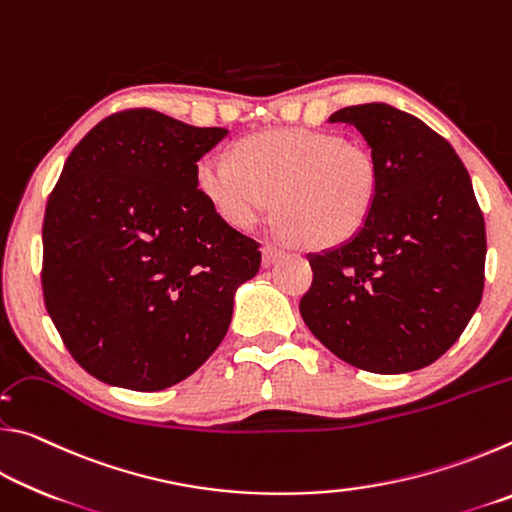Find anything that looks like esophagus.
Wrapping results in <instances>:
<instances>
[{
  "label": "esophagus",
  "mask_w": 512,
  "mask_h": 512,
  "mask_svg": "<svg viewBox=\"0 0 512 512\" xmlns=\"http://www.w3.org/2000/svg\"><path fill=\"white\" fill-rule=\"evenodd\" d=\"M282 255H284L282 248H277L273 244H264L262 246V264L264 266H273Z\"/></svg>",
  "instance_id": "esophagus-1"
}]
</instances>
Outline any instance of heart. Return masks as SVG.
<instances>
[{"label":"heart","mask_w":512,"mask_h":512,"mask_svg":"<svg viewBox=\"0 0 512 512\" xmlns=\"http://www.w3.org/2000/svg\"><path fill=\"white\" fill-rule=\"evenodd\" d=\"M196 185L225 223L248 230L271 210L287 237L311 248H334L357 237L375 210V155L341 135L271 131L241 140L235 160L207 153Z\"/></svg>","instance_id":"heart-1"}]
</instances>
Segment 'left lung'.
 Here are the masks:
<instances>
[{"instance_id": "1", "label": "left lung", "mask_w": 512, "mask_h": 512, "mask_svg": "<svg viewBox=\"0 0 512 512\" xmlns=\"http://www.w3.org/2000/svg\"><path fill=\"white\" fill-rule=\"evenodd\" d=\"M379 167V196L357 237L311 253L300 314L350 366L402 375L452 348L483 296L485 223L470 173L445 137L388 103L336 110Z\"/></svg>"}]
</instances>
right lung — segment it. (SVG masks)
Segmentation results:
<instances>
[{
    "label": "right lung",
    "mask_w": 512,
    "mask_h": 512,
    "mask_svg": "<svg viewBox=\"0 0 512 512\" xmlns=\"http://www.w3.org/2000/svg\"><path fill=\"white\" fill-rule=\"evenodd\" d=\"M225 135L126 110L69 153L42 225V291L69 354L99 381L162 391L228 332L262 253L196 185L198 160Z\"/></svg>",
    "instance_id": "obj_1"
}]
</instances>
